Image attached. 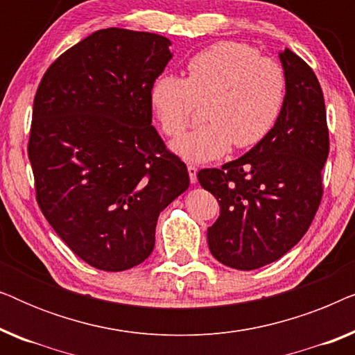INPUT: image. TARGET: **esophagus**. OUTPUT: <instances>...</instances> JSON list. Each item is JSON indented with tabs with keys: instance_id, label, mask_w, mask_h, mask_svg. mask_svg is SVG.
<instances>
[{
	"instance_id": "34e87169",
	"label": "esophagus",
	"mask_w": 355,
	"mask_h": 355,
	"mask_svg": "<svg viewBox=\"0 0 355 355\" xmlns=\"http://www.w3.org/2000/svg\"><path fill=\"white\" fill-rule=\"evenodd\" d=\"M187 171H189V179H191V182L193 184V182L197 181V171H198V168L193 166V164H189Z\"/></svg>"
}]
</instances>
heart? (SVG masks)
Returning <instances> with one entry per match:
<instances>
[{
	"label": "heart",
	"mask_w": 355,
	"mask_h": 355,
	"mask_svg": "<svg viewBox=\"0 0 355 355\" xmlns=\"http://www.w3.org/2000/svg\"><path fill=\"white\" fill-rule=\"evenodd\" d=\"M284 98L283 67L239 42H220L198 51L187 62V79L162 74L150 90L159 125L169 137L181 135L207 101L208 123L171 145L178 157L192 163L220 158L232 144L236 148L260 144L278 123Z\"/></svg>",
	"instance_id": "1"
}]
</instances>
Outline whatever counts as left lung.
<instances>
[{
    "mask_svg": "<svg viewBox=\"0 0 355 355\" xmlns=\"http://www.w3.org/2000/svg\"><path fill=\"white\" fill-rule=\"evenodd\" d=\"M279 60L286 98L271 132L241 158L197 174L220 203L208 247L230 268L257 270L281 259L302 239L322 202L329 152L322 87L295 53L286 48Z\"/></svg>",
    "mask_w": 355,
    "mask_h": 355,
    "instance_id": "1",
    "label": "left lung"
}]
</instances>
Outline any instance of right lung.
<instances>
[{
    "mask_svg": "<svg viewBox=\"0 0 355 355\" xmlns=\"http://www.w3.org/2000/svg\"><path fill=\"white\" fill-rule=\"evenodd\" d=\"M169 45L158 33L101 28L48 67L33 98L38 207L98 270L142 263L159 213L191 182L152 125L150 90L173 58Z\"/></svg>",
    "mask_w": 355,
    "mask_h": 355,
    "instance_id": "add662e5",
    "label": "right lung"
}]
</instances>
